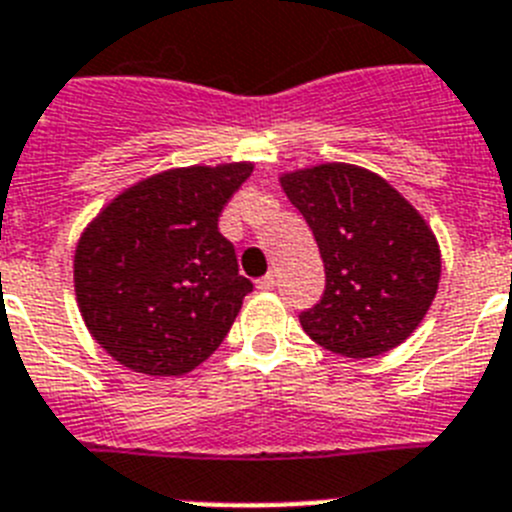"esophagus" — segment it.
I'll use <instances>...</instances> for the list:
<instances>
[{"mask_svg":"<svg viewBox=\"0 0 512 512\" xmlns=\"http://www.w3.org/2000/svg\"><path fill=\"white\" fill-rule=\"evenodd\" d=\"M275 273H268V275H262L260 281H257V288H260V291H273L275 288Z\"/></svg>","mask_w":512,"mask_h":512,"instance_id":"34e87169","label":"esophagus"}]
</instances>
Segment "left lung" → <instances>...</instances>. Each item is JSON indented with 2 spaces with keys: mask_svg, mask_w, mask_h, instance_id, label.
Returning a JSON list of instances; mask_svg holds the SVG:
<instances>
[{
  "mask_svg": "<svg viewBox=\"0 0 512 512\" xmlns=\"http://www.w3.org/2000/svg\"><path fill=\"white\" fill-rule=\"evenodd\" d=\"M324 262V293L299 314L306 335L345 358L397 348L428 314L441 250L420 213L384 177L319 164L281 177Z\"/></svg>",
  "mask_w": 512,
  "mask_h": 512,
  "instance_id": "obj_1",
  "label": "left lung"
}]
</instances>
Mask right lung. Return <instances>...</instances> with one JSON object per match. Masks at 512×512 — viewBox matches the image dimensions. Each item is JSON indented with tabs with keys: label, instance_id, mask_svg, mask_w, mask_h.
<instances>
[{
	"label": "right lung",
	"instance_id": "add662e5",
	"mask_svg": "<svg viewBox=\"0 0 512 512\" xmlns=\"http://www.w3.org/2000/svg\"><path fill=\"white\" fill-rule=\"evenodd\" d=\"M250 162L182 167L128 188L87 226L74 255L84 324L115 361L180 376L224 342L252 291L219 231Z\"/></svg>",
	"mask_w": 512,
	"mask_h": 512
}]
</instances>
